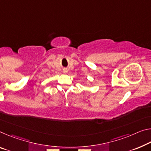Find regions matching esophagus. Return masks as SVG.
I'll return each instance as SVG.
<instances>
[{
    "label": "esophagus",
    "instance_id": "esophagus-1",
    "mask_svg": "<svg viewBox=\"0 0 151 151\" xmlns=\"http://www.w3.org/2000/svg\"><path fill=\"white\" fill-rule=\"evenodd\" d=\"M63 72H64V73H66L67 72H68V70H67L66 68H64V69H63Z\"/></svg>",
    "mask_w": 151,
    "mask_h": 151
}]
</instances>
